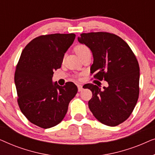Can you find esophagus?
<instances>
[{"instance_id": "1", "label": "esophagus", "mask_w": 155, "mask_h": 155, "mask_svg": "<svg viewBox=\"0 0 155 155\" xmlns=\"http://www.w3.org/2000/svg\"><path fill=\"white\" fill-rule=\"evenodd\" d=\"M78 91H79V92H81V91L83 90V88H82V85H80V84H78Z\"/></svg>"}]
</instances>
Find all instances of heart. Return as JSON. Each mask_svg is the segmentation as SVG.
I'll list each match as a JSON object with an SVG mask.
<instances>
[{"label": "heart", "mask_w": 155, "mask_h": 155, "mask_svg": "<svg viewBox=\"0 0 155 155\" xmlns=\"http://www.w3.org/2000/svg\"><path fill=\"white\" fill-rule=\"evenodd\" d=\"M74 49H75V51L78 56L82 54H83V53L90 51V48L86 45H84V44H78V45L75 46Z\"/></svg>", "instance_id": "b5f03b06"}]
</instances>
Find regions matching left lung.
I'll use <instances>...</instances> for the list:
<instances>
[{"instance_id": "8db88e82", "label": "left lung", "mask_w": 155, "mask_h": 155, "mask_svg": "<svg viewBox=\"0 0 155 155\" xmlns=\"http://www.w3.org/2000/svg\"><path fill=\"white\" fill-rule=\"evenodd\" d=\"M78 40L92 52L90 73L109 84L102 90L95 84H85L92 92L89 108L101 124L118 126L128 119L138 99L140 68L136 57L128 44L114 34L82 33Z\"/></svg>"}]
</instances>
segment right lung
I'll use <instances>...</instances> for the list:
<instances>
[{"mask_svg":"<svg viewBox=\"0 0 155 155\" xmlns=\"http://www.w3.org/2000/svg\"><path fill=\"white\" fill-rule=\"evenodd\" d=\"M75 34L42 35L23 49L16 66L15 83L19 107L31 124L42 128L58 125L65 117L70 101L78 92L73 82L54 84V71L73 43Z\"/></svg>","mask_w":155,"mask_h":155,"instance_id":"add662e5","label":"right lung"}]
</instances>
